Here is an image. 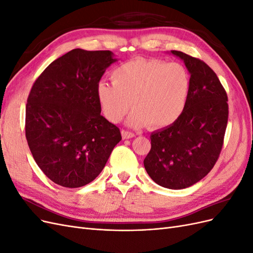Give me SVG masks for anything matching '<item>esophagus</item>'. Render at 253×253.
I'll list each match as a JSON object with an SVG mask.
<instances>
[{"label":"esophagus","instance_id":"esophagus-1","mask_svg":"<svg viewBox=\"0 0 253 253\" xmlns=\"http://www.w3.org/2000/svg\"><path fill=\"white\" fill-rule=\"evenodd\" d=\"M121 134H122V137H124L125 139L133 138V137L135 136V134H134V133H132V132H128V131H122V132H121Z\"/></svg>","mask_w":253,"mask_h":253}]
</instances>
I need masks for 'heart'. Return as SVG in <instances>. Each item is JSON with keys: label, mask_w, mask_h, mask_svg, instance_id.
Returning a JSON list of instances; mask_svg holds the SVG:
<instances>
[{"label": "heart", "mask_w": 253, "mask_h": 253, "mask_svg": "<svg viewBox=\"0 0 253 253\" xmlns=\"http://www.w3.org/2000/svg\"><path fill=\"white\" fill-rule=\"evenodd\" d=\"M112 81H100L97 98L104 116L120 122L131 105L127 125L154 128L172 125L185 109L190 91V75L179 63L137 58L119 65Z\"/></svg>", "instance_id": "b5f03b06"}]
</instances>
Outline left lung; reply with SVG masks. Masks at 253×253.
Returning a JSON list of instances; mask_svg holds the SVG:
<instances>
[{"label":"left lung","mask_w":253,"mask_h":253,"mask_svg":"<svg viewBox=\"0 0 253 253\" xmlns=\"http://www.w3.org/2000/svg\"><path fill=\"white\" fill-rule=\"evenodd\" d=\"M190 74V91L179 118L151 134L145 171L157 185L185 189L208 174L223 147L228 97L216 74L204 61L171 50Z\"/></svg>","instance_id":"8db88e82"}]
</instances>
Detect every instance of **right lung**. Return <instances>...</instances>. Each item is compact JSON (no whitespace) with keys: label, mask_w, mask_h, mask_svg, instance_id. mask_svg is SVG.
Returning <instances> with one entry per match:
<instances>
[{"label":"right lung","mask_w":253,"mask_h":253,"mask_svg":"<svg viewBox=\"0 0 253 253\" xmlns=\"http://www.w3.org/2000/svg\"><path fill=\"white\" fill-rule=\"evenodd\" d=\"M116 61L110 50L76 48L51 62L34 83L26 139L38 167L57 185L79 188L93 181L121 140L97 98L99 81Z\"/></svg>","instance_id":"obj_1"}]
</instances>
